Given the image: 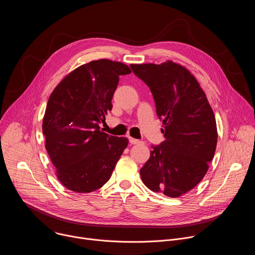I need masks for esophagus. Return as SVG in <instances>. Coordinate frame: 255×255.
<instances>
[{
    "label": "esophagus",
    "instance_id": "obj_1",
    "mask_svg": "<svg viewBox=\"0 0 255 255\" xmlns=\"http://www.w3.org/2000/svg\"><path fill=\"white\" fill-rule=\"evenodd\" d=\"M129 142L131 144H142L143 143L141 140H138V139H135V138H132V137H129Z\"/></svg>",
    "mask_w": 255,
    "mask_h": 255
}]
</instances>
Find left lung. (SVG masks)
<instances>
[{"label":"left lung","mask_w":255,"mask_h":255,"mask_svg":"<svg viewBox=\"0 0 255 255\" xmlns=\"http://www.w3.org/2000/svg\"><path fill=\"white\" fill-rule=\"evenodd\" d=\"M153 96L162 121L164 141L152 145L140 169L144 185L177 198L205 176L217 145L215 115L204 91L191 72L172 61L130 65Z\"/></svg>","instance_id":"8db88e82"}]
</instances>
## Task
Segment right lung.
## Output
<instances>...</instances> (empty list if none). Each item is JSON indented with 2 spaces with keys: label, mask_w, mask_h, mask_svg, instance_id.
Returning <instances> with one entry per match:
<instances>
[{
  "label": "right lung",
  "mask_w": 255,
  "mask_h": 255,
  "mask_svg": "<svg viewBox=\"0 0 255 255\" xmlns=\"http://www.w3.org/2000/svg\"><path fill=\"white\" fill-rule=\"evenodd\" d=\"M129 74L124 63L94 60L71 71L50 95L42 123L45 148L69 191L102 188L127 147L126 137L102 132L100 124L112 110L119 76Z\"/></svg>",
  "instance_id": "right-lung-1"
}]
</instances>
